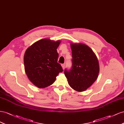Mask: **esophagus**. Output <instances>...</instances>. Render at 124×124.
<instances>
[{"instance_id":"esophagus-1","label":"esophagus","mask_w":124,"mask_h":124,"mask_svg":"<svg viewBox=\"0 0 124 124\" xmlns=\"http://www.w3.org/2000/svg\"><path fill=\"white\" fill-rule=\"evenodd\" d=\"M61 65H62V67L63 69L64 70V69H65V64H62Z\"/></svg>"}]
</instances>
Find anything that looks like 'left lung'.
Wrapping results in <instances>:
<instances>
[{
  "instance_id": "8db88e82",
  "label": "left lung",
  "mask_w": 124,
  "mask_h": 124,
  "mask_svg": "<svg viewBox=\"0 0 124 124\" xmlns=\"http://www.w3.org/2000/svg\"><path fill=\"white\" fill-rule=\"evenodd\" d=\"M72 66L66 69L64 74L69 85L77 91L87 90L97 79L99 64L96 55L88 46L83 44H70Z\"/></svg>"
}]
</instances>
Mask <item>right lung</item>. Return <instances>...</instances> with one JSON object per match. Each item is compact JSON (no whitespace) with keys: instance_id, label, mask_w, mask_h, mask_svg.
Returning <instances> with one entry per match:
<instances>
[{"instance_id":"1","label":"right lung","mask_w":124,"mask_h":124,"mask_svg":"<svg viewBox=\"0 0 124 124\" xmlns=\"http://www.w3.org/2000/svg\"><path fill=\"white\" fill-rule=\"evenodd\" d=\"M60 42V40L42 39L31 45L25 52V71L29 80L38 88L50 86L59 73L63 72L61 65L58 63L56 50Z\"/></svg>"}]
</instances>
